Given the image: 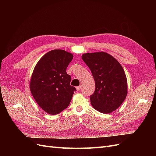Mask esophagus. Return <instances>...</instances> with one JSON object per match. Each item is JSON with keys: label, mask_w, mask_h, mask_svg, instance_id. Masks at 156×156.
<instances>
[{"label": "esophagus", "mask_w": 156, "mask_h": 156, "mask_svg": "<svg viewBox=\"0 0 156 156\" xmlns=\"http://www.w3.org/2000/svg\"><path fill=\"white\" fill-rule=\"evenodd\" d=\"M81 86H79V87H76V89H77V91H79L80 90H81Z\"/></svg>", "instance_id": "1"}]
</instances>
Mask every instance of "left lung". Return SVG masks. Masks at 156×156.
I'll list each match as a JSON object with an SVG mask.
<instances>
[{
	"instance_id": "1",
	"label": "left lung",
	"mask_w": 156,
	"mask_h": 156,
	"mask_svg": "<svg viewBox=\"0 0 156 156\" xmlns=\"http://www.w3.org/2000/svg\"><path fill=\"white\" fill-rule=\"evenodd\" d=\"M82 58L95 81V91L90 96L92 106L104 114L115 111L127 94V78L121 64L112 55L103 51L84 53Z\"/></svg>"
}]
</instances>
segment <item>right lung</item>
<instances>
[{
  "instance_id": "add662e5",
  "label": "right lung",
  "mask_w": 156,
  "mask_h": 156,
  "mask_svg": "<svg viewBox=\"0 0 156 156\" xmlns=\"http://www.w3.org/2000/svg\"><path fill=\"white\" fill-rule=\"evenodd\" d=\"M73 55L62 49H54L39 60L30 81L32 95L42 109L55 115L66 108L76 90L70 85L66 68Z\"/></svg>"
}]
</instances>
